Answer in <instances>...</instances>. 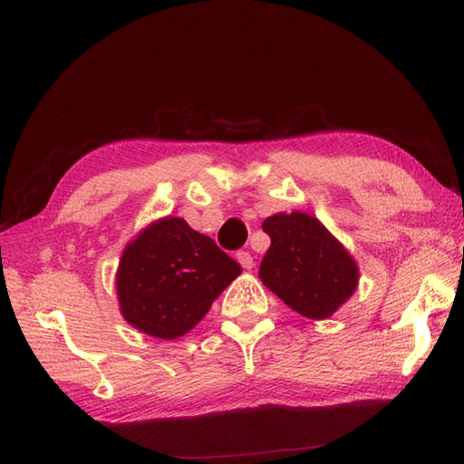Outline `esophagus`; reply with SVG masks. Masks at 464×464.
<instances>
[{
	"label": "esophagus",
	"mask_w": 464,
	"mask_h": 464,
	"mask_svg": "<svg viewBox=\"0 0 464 464\" xmlns=\"http://www.w3.org/2000/svg\"><path fill=\"white\" fill-rule=\"evenodd\" d=\"M237 261H239V265L245 268V271H251V268L255 266L253 255L249 251H239V253H237Z\"/></svg>",
	"instance_id": "obj_1"
}]
</instances>
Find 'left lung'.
Segmentation results:
<instances>
[{
    "label": "left lung",
    "mask_w": 464,
    "mask_h": 464,
    "mask_svg": "<svg viewBox=\"0 0 464 464\" xmlns=\"http://www.w3.org/2000/svg\"><path fill=\"white\" fill-rule=\"evenodd\" d=\"M271 246L263 256V285L312 320L332 316L358 286V265L324 225L308 213H276L263 221Z\"/></svg>",
    "instance_id": "1"
}]
</instances>
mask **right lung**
Returning <instances> with one entry per match:
<instances>
[{
  "label": "right lung",
  "instance_id": "obj_1",
  "mask_svg": "<svg viewBox=\"0 0 464 464\" xmlns=\"http://www.w3.org/2000/svg\"><path fill=\"white\" fill-rule=\"evenodd\" d=\"M239 275V263L211 237L179 218H164L126 245L116 295L128 324L148 336L174 340L199 324Z\"/></svg>",
  "mask_w": 464,
  "mask_h": 464
}]
</instances>
